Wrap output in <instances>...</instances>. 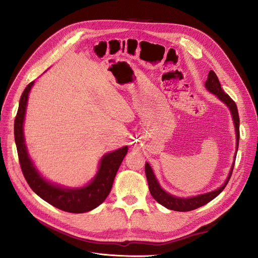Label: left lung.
<instances>
[{"label":"left lung","instance_id":"1","mask_svg":"<svg viewBox=\"0 0 258 258\" xmlns=\"http://www.w3.org/2000/svg\"><path fill=\"white\" fill-rule=\"evenodd\" d=\"M205 87L211 94H214L221 102H223L230 111L232 121H233V126H234V132H235V152L233 156L232 165L230 167V170L228 172L225 182L219 188H217L210 192L203 193V194L194 195V196L180 197V196H175L166 192L161 187V185L157 180V177L151 165L148 162H146V175H147L150 192L157 203H159L160 205H162L168 210L177 211V212H188L207 205L223 191L232 173L235 157L237 153V148H239V140H240V117H239V112H237V107L235 103L232 101V99L222 90L219 79H218L216 73L213 70L209 71Z\"/></svg>","mask_w":258,"mask_h":258}]
</instances>
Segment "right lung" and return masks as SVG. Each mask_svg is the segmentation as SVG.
Returning <instances> with one entry per match:
<instances>
[{"label": "right lung", "mask_w": 258, "mask_h": 258, "mask_svg": "<svg viewBox=\"0 0 258 258\" xmlns=\"http://www.w3.org/2000/svg\"><path fill=\"white\" fill-rule=\"evenodd\" d=\"M35 82L25 89L14 121V140L19 163L31 189L49 205L69 213H86L100 206L108 196L116 171L123 162L128 147L125 146L102 156L93 179L81 187H66L48 181L31 159L24 133L29 95Z\"/></svg>", "instance_id": "1"}]
</instances>
